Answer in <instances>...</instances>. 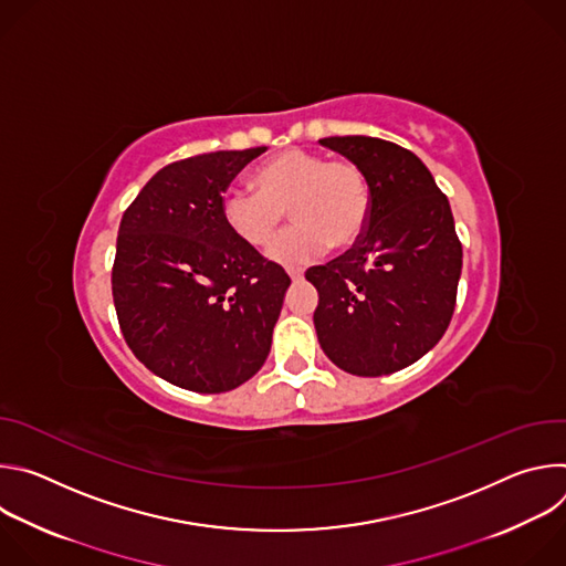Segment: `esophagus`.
<instances>
[{"instance_id": "esophagus-1", "label": "esophagus", "mask_w": 566, "mask_h": 566, "mask_svg": "<svg viewBox=\"0 0 566 566\" xmlns=\"http://www.w3.org/2000/svg\"><path fill=\"white\" fill-rule=\"evenodd\" d=\"M286 273H289V277H291V280H293V282H300V280H302V277H304V273H302V271H300V269H289V271H286Z\"/></svg>"}]
</instances>
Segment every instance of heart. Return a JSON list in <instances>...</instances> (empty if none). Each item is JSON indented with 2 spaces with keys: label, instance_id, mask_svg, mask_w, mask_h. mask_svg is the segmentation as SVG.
<instances>
[{
  "label": "heart",
  "instance_id": "1",
  "mask_svg": "<svg viewBox=\"0 0 566 566\" xmlns=\"http://www.w3.org/2000/svg\"><path fill=\"white\" fill-rule=\"evenodd\" d=\"M253 184L258 192L241 188L223 192L221 219L247 247L264 249L289 210L295 226L266 251L275 264H306L329 247L347 251L367 230L369 184L349 160H329L325 154L291 147L262 164Z\"/></svg>",
  "mask_w": 566,
  "mask_h": 566
}]
</instances>
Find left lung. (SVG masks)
<instances>
[{
  "label": "left lung",
  "mask_w": 566,
  "mask_h": 566,
  "mask_svg": "<svg viewBox=\"0 0 566 566\" xmlns=\"http://www.w3.org/2000/svg\"><path fill=\"white\" fill-rule=\"evenodd\" d=\"M319 145L363 170L371 210L352 251L306 271L319 295L317 343L347 374H394L423 358L450 325L463 258L452 210L406 147L371 136H332Z\"/></svg>",
  "instance_id": "1"
}]
</instances>
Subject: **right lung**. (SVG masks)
I'll list each match as a JSON object with an SVG mask.
<instances>
[{
  "instance_id": "right-lung-1",
  "label": "right lung",
  "mask_w": 566,
  "mask_h": 566,
  "mask_svg": "<svg viewBox=\"0 0 566 566\" xmlns=\"http://www.w3.org/2000/svg\"><path fill=\"white\" fill-rule=\"evenodd\" d=\"M264 149L177 160L120 219L112 271L120 332L151 374L177 387L230 391L271 352L291 280L221 219L223 190Z\"/></svg>"
}]
</instances>
